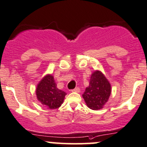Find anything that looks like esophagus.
<instances>
[{
  "label": "esophagus",
  "instance_id": "esophagus-1",
  "mask_svg": "<svg viewBox=\"0 0 147 147\" xmlns=\"http://www.w3.org/2000/svg\"><path fill=\"white\" fill-rule=\"evenodd\" d=\"M72 92H80V89L79 87H76V88L72 90Z\"/></svg>",
  "mask_w": 147,
  "mask_h": 147
}]
</instances>
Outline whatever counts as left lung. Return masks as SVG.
Masks as SVG:
<instances>
[{
    "label": "left lung",
    "instance_id": "obj_1",
    "mask_svg": "<svg viewBox=\"0 0 147 147\" xmlns=\"http://www.w3.org/2000/svg\"><path fill=\"white\" fill-rule=\"evenodd\" d=\"M111 84L100 71L96 70L91 75L90 84L85 89L82 97L86 105L93 110L102 109L111 94Z\"/></svg>",
    "mask_w": 147,
    "mask_h": 147
}]
</instances>
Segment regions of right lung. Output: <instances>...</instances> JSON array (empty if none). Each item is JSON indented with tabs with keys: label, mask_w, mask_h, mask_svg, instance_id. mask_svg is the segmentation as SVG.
Here are the masks:
<instances>
[{
	"label": "right lung",
	"mask_w": 147,
	"mask_h": 147,
	"mask_svg": "<svg viewBox=\"0 0 147 147\" xmlns=\"http://www.w3.org/2000/svg\"><path fill=\"white\" fill-rule=\"evenodd\" d=\"M66 93L59 90L54 78L47 75L38 83L36 88L38 100L48 109H57L63 104Z\"/></svg>",
	"instance_id": "1"
}]
</instances>
